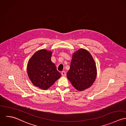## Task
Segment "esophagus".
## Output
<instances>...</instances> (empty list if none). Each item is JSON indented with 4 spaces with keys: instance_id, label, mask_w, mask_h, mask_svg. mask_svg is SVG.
<instances>
[{
    "instance_id": "1",
    "label": "esophagus",
    "mask_w": 126,
    "mask_h": 126,
    "mask_svg": "<svg viewBox=\"0 0 126 126\" xmlns=\"http://www.w3.org/2000/svg\"><path fill=\"white\" fill-rule=\"evenodd\" d=\"M61 75L63 76H66V73L65 71H62L61 72Z\"/></svg>"
}]
</instances>
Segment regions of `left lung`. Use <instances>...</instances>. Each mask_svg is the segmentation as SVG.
I'll use <instances>...</instances> for the list:
<instances>
[{"label":"left lung","instance_id":"obj_1","mask_svg":"<svg viewBox=\"0 0 126 126\" xmlns=\"http://www.w3.org/2000/svg\"><path fill=\"white\" fill-rule=\"evenodd\" d=\"M96 75L95 62L88 51L81 49L74 53L67 76L75 88L82 91L90 87Z\"/></svg>","mask_w":126,"mask_h":126}]
</instances>
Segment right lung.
<instances>
[{"label":"right lung","instance_id":"1","mask_svg":"<svg viewBox=\"0 0 126 126\" xmlns=\"http://www.w3.org/2000/svg\"><path fill=\"white\" fill-rule=\"evenodd\" d=\"M52 52L46 50L36 52L27 65L29 77L32 84L43 90H47L60 78L55 64L51 61Z\"/></svg>","mask_w":126,"mask_h":126}]
</instances>
